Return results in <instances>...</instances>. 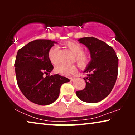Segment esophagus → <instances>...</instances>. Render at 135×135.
I'll use <instances>...</instances> for the list:
<instances>
[{"label":"esophagus","mask_w":135,"mask_h":135,"mask_svg":"<svg viewBox=\"0 0 135 135\" xmlns=\"http://www.w3.org/2000/svg\"><path fill=\"white\" fill-rule=\"evenodd\" d=\"M70 80H71V81H73V80H74V77H70Z\"/></svg>","instance_id":"34e87169"}]
</instances>
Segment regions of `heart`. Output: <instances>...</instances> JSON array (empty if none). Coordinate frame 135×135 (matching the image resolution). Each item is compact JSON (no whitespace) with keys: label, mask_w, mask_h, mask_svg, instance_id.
<instances>
[{"label":"heart","mask_w":135,"mask_h":135,"mask_svg":"<svg viewBox=\"0 0 135 135\" xmlns=\"http://www.w3.org/2000/svg\"><path fill=\"white\" fill-rule=\"evenodd\" d=\"M66 45L75 56V60L79 66L83 67L87 64L89 61V58L87 55L83 52L84 49L80 44L75 42H68L66 43ZM58 48L56 46L51 47L49 51L48 56L50 61L53 64H56L58 62ZM55 71L62 75L71 76L76 73L77 70L74 66H68L60 64L55 68Z\"/></svg>","instance_id":"obj_1"}]
</instances>
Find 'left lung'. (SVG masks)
Instances as JSON below:
<instances>
[{"mask_svg":"<svg viewBox=\"0 0 135 135\" xmlns=\"http://www.w3.org/2000/svg\"><path fill=\"white\" fill-rule=\"evenodd\" d=\"M79 43L85 45L90 51L91 60L84 73L86 86L76 91V95L85 103L99 102L109 95L118 74L119 59L112 47L95 37H83Z\"/></svg>","mask_w":135,"mask_h":135,"instance_id":"obj_1","label":"left lung"}]
</instances>
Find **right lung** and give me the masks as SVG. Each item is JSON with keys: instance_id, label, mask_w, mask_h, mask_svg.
Returning a JSON list of instances; mask_svg holds the SVG:
<instances>
[{"instance_id": "right-lung-1", "label": "right lung", "mask_w": 135, "mask_h": 135, "mask_svg": "<svg viewBox=\"0 0 135 135\" xmlns=\"http://www.w3.org/2000/svg\"><path fill=\"white\" fill-rule=\"evenodd\" d=\"M55 44L57 42L47 39L34 40L16 55L15 69L18 85L25 97L35 104H51L58 98L62 85L70 81L58 74L47 75L53 69L48 53Z\"/></svg>"}]
</instances>
